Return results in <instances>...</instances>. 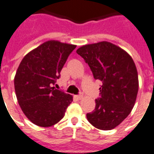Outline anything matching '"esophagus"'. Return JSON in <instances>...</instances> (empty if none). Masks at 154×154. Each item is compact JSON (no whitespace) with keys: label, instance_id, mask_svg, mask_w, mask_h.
<instances>
[{"label":"esophagus","instance_id":"34e87169","mask_svg":"<svg viewBox=\"0 0 154 154\" xmlns=\"http://www.w3.org/2000/svg\"><path fill=\"white\" fill-rule=\"evenodd\" d=\"M82 97H83V94H82V93H80V94L75 95V98H76L77 100H81Z\"/></svg>","mask_w":154,"mask_h":154}]
</instances>
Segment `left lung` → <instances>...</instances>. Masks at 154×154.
<instances>
[{
    "mask_svg": "<svg viewBox=\"0 0 154 154\" xmlns=\"http://www.w3.org/2000/svg\"><path fill=\"white\" fill-rule=\"evenodd\" d=\"M76 53L100 80V97L88 121L100 130H112L127 118L136 101L138 79L136 66L124 49L108 42L83 45Z\"/></svg>",
    "mask_w": 154,
    "mask_h": 154,
    "instance_id": "obj_1",
    "label": "left lung"
}]
</instances>
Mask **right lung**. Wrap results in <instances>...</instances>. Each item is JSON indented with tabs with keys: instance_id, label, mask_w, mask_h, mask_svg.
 Returning <instances> with one entry per match:
<instances>
[{
	"instance_id": "add662e5",
	"label": "right lung",
	"mask_w": 154,
	"mask_h": 154,
	"mask_svg": "<svg viewBox=\"0 0 154 154\" xmlns=\"http://www.w3.org/2000/svg\"><path fill=\"white\" fill-rule=\"evenodd\" d=\"M76 45L48 41L22 60L14 79L20 108L33 124L51 127L64 116L72 96L54 87L68 57Z\"/></svg>"
}]
</instances>
